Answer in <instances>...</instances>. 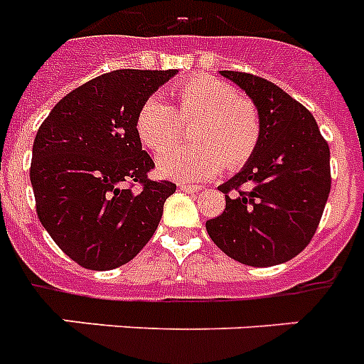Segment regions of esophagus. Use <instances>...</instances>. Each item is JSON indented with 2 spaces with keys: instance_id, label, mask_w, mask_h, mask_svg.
<instances>
[{
  "instance_id": "obj_1",
  "label": "esophagus",
  "mask_w": 364,
  "mask_h": 364,
  "mask_svg": "<svg viewBox=\"0 0 364 364\" xmlns=\"http://www.w3.org/2000/svg\"><path fill=\"white\" fill-rule=\"evenodd\" d=\"M179 188H181L183 192H187V194H198V192L202 191V187H198V185H185V183H181Z\"/></svg>"
}]
</instances>
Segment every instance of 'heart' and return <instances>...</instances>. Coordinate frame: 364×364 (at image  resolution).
<instances>
[{
	"label": "heart",
	"instance_id": "b5f03b06",
	"mask_svg": "<svg viewBox=\"0 0 364 364\" xmlns=\"http://www.w3.org/2000/svg\"><path fill=\"white\" fill-rule=\"evenodd\" d=\"M179 117L198 119L192 140L196 146L176 147L156 161L161 176L177 181H205L223 170L241 166L258 147L262 127L258 110L232 85L217 78H192L176 90ZM161 95L144 100L136 114V134L147 149L164 151L176 141L181 121Z\"/></svg>",
	"mask_w": 364,
	"mask_h": 364
}]
</instances>
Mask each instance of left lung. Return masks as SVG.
<instances>
[{
	"label": "left lung",
	"instance_id": "1",
	"mask_svg": "<svg viewBox=\"0 0 364 364\" xmlns=\"http://www.w3.org/2000/svg\"><path fill=\"white\" fill-rule=\"evenodd\" d=\"M218 73L250 97L262 134L245 166L218 187L226 209L205 228L213 243L241 264H284L320 224L331 191L329 146L312 114L279 85L247 73Z\"/></svg>",
	"mask_w": 364,
	"mask_h": 364
}]
</instances>
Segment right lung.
I'll return each mask as SVG.
<instances>
[{
    "label": "right lung",
    "instance_id": "right-lung-1",
    "mask_svg": "<svg viewBox=\"0 0 364 364\" xmlns=\"http://www.w3.org/2000/svg\"><path fill=\"white\" fill-rule=\"evenodd\" d=\"M176 75L106 73L70 91L38 127L29 170L38 220L82 267L110 271L131 262L176 192L173 183L147 179L155 162L134 127L144 100ZM132 182L142 183L140 191Z\"/></svg>",
    "mask_w": 364,
    "mask_h": 364
}]
</instances>
